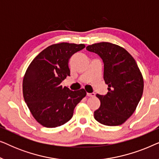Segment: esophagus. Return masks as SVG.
I'll return each mask as SVG.
<instances>
[{
    "label": "esophagus",
    "instance_id": "esophagus-1",
    "mask_svg": "<svg viewBox=\"0 0 159 159\" xmlns=\"http://www.w3.org/2000/svg\"><path fill=\"white\" fill-rule=\"evenodd\" d=\"M95 95V94L94 93H87V96L88 97H94Z\"/></svg>",
    "mask_w": 159,
    "mask_h": 159
}]
</instances>
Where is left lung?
Returning <instances> with one entry per match:
<instances>
[{"instance_id":"8db88e82","label":"left lung","mask_w":159,"mask_h":159,"mask_svg":"<svg viewBox=\"0 0 159 159\" xmlns=\"http://www.w3.org/2000/svg\"><path fill=\"white\" fill-rule=\"evenodd\" d=\"M86 49L103 60V79L108 87L107 94L96 95L101 106L95 111L94 118L106 126L122 125L134 112L143 95L142 73L134 58L122 47L102 42Z\"/></svg>"}]
</instances>
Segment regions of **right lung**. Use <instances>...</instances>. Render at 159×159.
<instances>
[{"label":"right lung","mask_w":159,"mask_h":159,"mask_svg":"<svg viewBox=\"0 0 159 159\" xmlns=\"http://www.w3.org/2000/svg\"><path fill=\"white\" fill-rule=\"evenodd\" d=\"M84 47V44L68 43L51 45L28 66L23 79V96L32 116L41 125L53 128L64 125L85 97L84 89L72 91L61 85L70 76L69 58Z\"/></svg>","instance_id":"obj_1"}]
</instances>
